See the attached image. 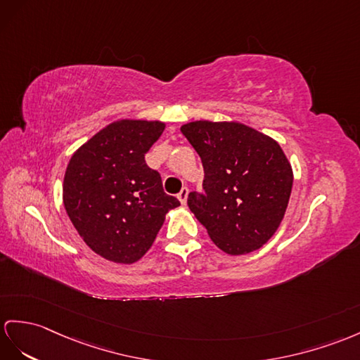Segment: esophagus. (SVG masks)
<instances>
[{"mask_svg": "<svg viewBox=\"0 0 360 360\" xmlns=\"http://www.w3.org/2000/svg\"><path fill=\"white\" fill-rule=\"evenodd\" d=\"M188 194H189V191H188V188H183L180 192H179V195H177V198L180 200V203L181 205H185L186 201H188Z\"/></svg>", "mask_w": 360, "mask_h": 360, "instance_id": "esophagus-1", "label": "esophagus"}]
</instances>
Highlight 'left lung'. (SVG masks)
Here are the masks:
<instances>
[{"label":"left lung","instance_id":"obj_1","mask_svg":"<svg viewBox=\"0 0 360 360\" xmlns=\"http://www.w3.org/2000/svg\"><path fill=\"white\" fill-rule=\"evenodd\" d=\"M181 133L198 153L205 194L188 206L218 249L255 252L281 224L293 185L292 165L275 139L240 122L195 120Z\"/></svg>","mask_w":360,"mask_h":360}]
</instances>
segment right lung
<instances>
[{
  "instance_id": "right-lung-1",
  "label": "right lung",
  "mask_w": 360,
  "mask_h": 360,
  "mask_svg": "<svg viewBox=\"0 0 360 360\" xmlns=\"http://www.w3.org/2000/svg\"><path fill=\"white\" fill-rule=\"evenodd\" d=\"M165 122L120 119L79 146L70 159L63 200L75 229L94 253L133 264L151 249L165 217L180 201L165 194L145 154Z\"/></svg>"
}]
</instances>
